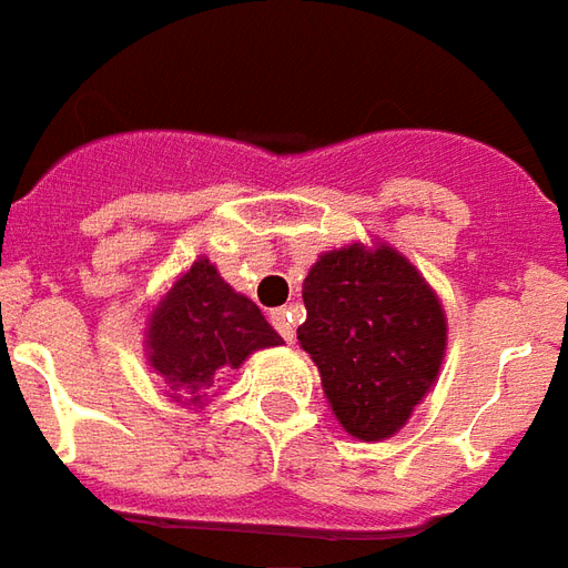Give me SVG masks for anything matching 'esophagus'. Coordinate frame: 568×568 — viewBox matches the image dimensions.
Returning a JSON list of instances; mask_svg holds the SVG:
<instances>
[{
	"label": "esophagus",
	"mask_w": 568,
	"mask_h": 568,
	"mask_svg": "<svg viewBox=\"0 0 568 568\" xmlns=\"http://www.w3.org/2000/svg\"><path fill=\"white\" fill-rule=\"evenodd\" d=\"M272 327L284 336L287 342H293V336H296V327H293V315L291 308H275L272 312Z\"/></svg>",
	"instance_id": "esophagus-1"
}]
</instances>
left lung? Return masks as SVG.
Here are the masks:
<instances>
[{"mask_svg": "<svg viewBox=\"0 0 568 568\" xmlns=\"http://www.w3.org/2000/svg\"><path fill=\"white\" fill-rule=\"evenodd\" d=\"M305 324L333 416L355 440H388L440 376L446 312L434 287L385 241L317 256L303 281Z\"/></svg>", "mask_w": 568, "mask_h": 568, "instance_id": "left-lung-1", "label": "left lung"}]
</instances>
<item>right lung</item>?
I'll return each mask as SVG.
<instances>
[{
  "mask_svg": "<svg viewBox=\"0 0 568 568\" xmlns=\"http://www.w3.org/2000/svg\"><path fill=\"white\" fill-rule=\"evenodd\" d=\"M143 336L149 369L189 409L207 406V388L220 373L239 369L253 352L284 342L256 303L229 287L207 256L171 281L149 308Z\"/></svg>",
  "mask_w": 568,
  "mask_h": 568,
  "instance_id": "right-lung-1",
  "label": "right lung"
}]
</instances>
